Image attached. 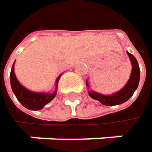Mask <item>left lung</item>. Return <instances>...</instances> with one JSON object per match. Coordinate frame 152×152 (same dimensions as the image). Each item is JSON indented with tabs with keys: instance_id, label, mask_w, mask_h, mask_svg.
<instances>
[{
	"instance_id": "left-lung-1",
	"label": "left lung",
	"mask_w": 152,
	"mask_h": 152,
	"mask_svg": "<svg viewBox=\"0 0 152 152\" xmlns=\"http://www.w3.org/2000/svg\"><path fill=\"white\" fill-rule=\"evenodd\" d=\"M127 53L132 63V72L130 74V78L126 86L122 90H120L119 92L112 95H103V94L94 93V92H88L91 98L100 102L102 104L106 105V106H115V105L122 104L125 102H127L133 95V94L135 93L136 89L137 88L138 84H139L140 69H139V66L136 58L132 54L129 52ZM86 86H88L87 82H86Z\"/></svg>"
}]
</instances>
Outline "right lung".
Returning <instances> with one entry per match:
<instances>
[{"label":"right lung","mask_w":152,"mask_h":152,"mask_svg":"<svg viewBox=\"0 0 152 152\" xmlns=\"http://www.w3.org/2000/svg\"><path fill=\"white\" fill-rule=\"evenodd\" d=\"M14 65L12 66L11 72H10V84L11 88L17 98V100L21 102V104L26 108L30 110H40L45 105L49 103L55 96L57 93V87L58 84V80L60 76L58 78L56 81V90L52 94H44V93H33L24 88L17 80L15 74L14 72Z\"/></svg>","instance_id":"1"}]
</instances>
